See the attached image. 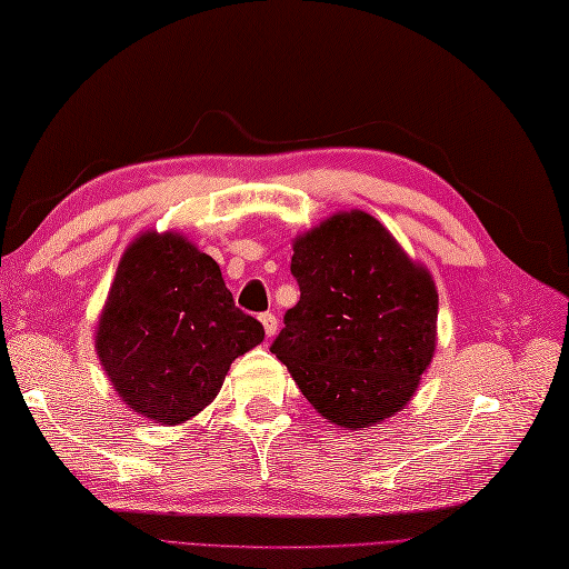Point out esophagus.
<instances>
[{
  "label": "esophagus",
  "instance_id": "34e87169",
  "mask_svg": "<svg viewBox=\"0 0 569 569\" xmlns=\"http://www.w3.org/2000/svg\"><path fill=\"white\" fill-rule=\"evenodd\" d=\"M261 322H263V330H266L268 337H272L274 332H278V318H274L272 313H263Z\"/></svg>",
  "mask_w": 569,
  "mask_h": 569
}]
</instances>
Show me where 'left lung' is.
Returning a JSON list of instances; mask_svg holds the SVG:
<instances>
[{
  "label": "left lung",
  "instance_id": "obj_1",
  "mask_svg": "<svg viewBox=\"0 0 569 569\" xmlns=\"http://www.w3.org/2000/svg\"><path fill=\"white\" fill-rule=\"evenodd\" d=\"M291 274L301 299L270 351L306 399L349 429L399 412L437 347L432 274L366 211L335 213L297 237Z\"/></svg>",
  "mask_w": 569,
  "mask_h": 569
}]
</instances>
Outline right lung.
I'll return each instance as SVG.
<instances>
[{"label": "right lung", "instance_id": "1", "mask_svg": "<svg viewBox=\"0 0 569 569\" xmlns=\"http://www.w3.org/2000/svg\"><path fill=\"white\" fill-rule=\"evenodd\" d=\"M263 337L209 253L178 232H144L120 258L94 347L128 408L180 425L216 399L232 360Z\"/></svg>", "mask_w": 569, "mask_h": 569}]
</instances>
